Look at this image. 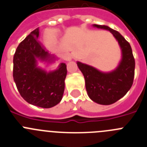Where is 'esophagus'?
Instances as JSON below:
<instances>
[{
  "label": "esophagus",
  "mask_w": 147,
  "mask_h": 147,
  "mask_svg": "<svg viewBox=\"0 0 147 147\" xmlns=\"http://www.w3.org/2000/svg\"><path fill=\"white\" fill-rule=\"evenodd\" d=\"M64 58L66 61H71L72 59L71 55L70 54H64Z\"/></svg>",
  "instance_id": "1"
}]
</instances>
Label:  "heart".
I'll return each instance as SVG.
<instances>
[{"label":"heart","instance_id":"b5f03b06","mask_svg":"<svg viewBox=\"0 0 147 147\" xmlns=\"http://www.w3.org/2000/svg\"><path fill=\"white\" fill-rule=\"evenodd\" d=\"M56 32H54V31H52V32H50L49 34V40H54V39L56 38Z\"/></svg>","mask_w":147,"mask_h":147}]
</instances>
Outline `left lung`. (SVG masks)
<instances>
[{
    "mask_svg": "<svg viewBox=\"0 0 147 147\" xmlns=\"http://www.w3.org/2000/svg\"><path fill=\"white\" fill-rule=\"evenodd\" d=\"M93 26L109 31L113 35L121 50V59L115 70L106 73L80 62L76 64L85 77L90 98L99 105H112L124 96L132 87L135 75V59L130 45L119 32L107 26Z\"/></svg>",
    "mask_w": 147,
    "mask_h": 147,
    "instance_id": "left-lung-1",
    "label": "left lung"
}]
</instances>
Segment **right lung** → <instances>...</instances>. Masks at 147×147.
I'll list each match as a JSON object with an SVG mask.
<instances>
[{"label": "right lung", "instance_id": "1", "mask_svg": "<svg viewBox=\"0 0 147 147\" xmlns=\"http://www.w3.org/2000/svg\"><path fill=\"white\" fill-rule=\"evenodd\" d=\"M39 28L19 44L13 58V78L23 99L31 105L50 108L60 102L67 75L65 63L46 72L37 66V60L49 63L57 58L39 41Z\"/></svg>", "mask_w": 147, "mask_h": 147}]
</instances>
